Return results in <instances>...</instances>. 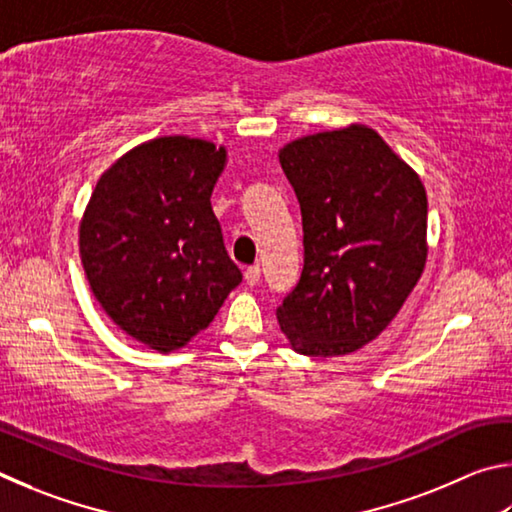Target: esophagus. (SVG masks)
<instances>
[{"label": "esophagus", "instance_id": "1", "mask_svg": "<svg viewBox=\"0 0 512 512\" xmlns=\"http://www.w3.org/2000/svg\"><path fill=\"white\" fill-rule=\"evenodd\" d=\"M245 281H247V285H258V281H261V267H258V265L247 267Z\"/></svg>", "mask_w": 512, "mask_h": 512}]
</instances>
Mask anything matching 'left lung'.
Here are the masks:
<instances>
[{"mask_svg":"<svg viewBox=\"0 0 512 512\" xmlns=\"http://www.w3.org/2000/svg\"><path fill=\"white\" fill-rule=\"evenodd\" d=\"M279 161L301 206L303 272L276 319L301 355L355 353L391 324L425 270V186L360 123L292 141Z\"/></svg>","mask_w":512,"mask_h":512,"instance_id":"1","label":"left lung"}]
</instances>
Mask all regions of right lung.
Segmentation results:
<instances>
[{"instance_id": "right-lung-1", "label": "right lung", "mask_w": 512, "mask_h": 512, "mask_svg": "<svg viewBox=\"0 0 512 512\" xmlns=\"http://www.w3.org/2000/svg\"><path fill=\"white\" fill-rule=\"evenodd\" d=\"M224 146L159 137L114 161L80 220V261L96 301L132 339L170 353L211 324L242 281L211 193Z\"/></svg>"}]
</instances>
